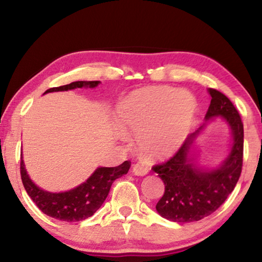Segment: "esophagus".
<instances>
[{
	"mask_svg": "<svg viewBox=\"0 0 262 262\" xmlns=\"http://www.w3.org/2000/svg\"><path fill=\"white\" fill-rule=\"evenodd\" d=\"M132 171H134L135 175H138V177H143V175H146L149 171V168L144 166L143 163H136L134 168H132Z\"/></svg>",
	"mask_w": 262,
	"mask_h": 262,
	"instance_id": "obj_1",
	"label": "esophagus"
}]
</instances>
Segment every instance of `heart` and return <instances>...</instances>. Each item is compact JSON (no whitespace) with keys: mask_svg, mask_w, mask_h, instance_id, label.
<instances>
[{"mask_svg":"<svg viewBox=\"0 0 262 262\" xmlns=\"http://www.w3.org/2000/svg\"><path fill=\"white\" fill-rule=\"evenodd\" d=\"M196 102L188 92L154 87L135 92L118 107L121 125L138 136L145 156L157 159L175 151L191 130ZM121 138H126L123 131Z\"/></svg>","mask_w":262,"mask_h":262,"instance_id":"obj_1","label":"heart"}]
</instances>
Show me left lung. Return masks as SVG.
Masks as SVG:
<instances>
[{"label":"left lung","mask_w":262,"mask_h":262,"mask_svg":"<svg viewBox=\"0 0 262 262\" xmlns=\"http://www.w3.org/2000/svg\"><path fill=\"white\" fill-rule=\"evenodd\" d=\"M211 103L205 119L220 116L230 125L231 151L220 168L202 170L189 159L194 138L204 128L200 126L186 138L177 152L166 162L155 164L151 169L164 182V194L156 204L161 216L171 222L189 223L213 213L234 191L242 171L243 123L238 111L223 93L209 88Z\"/></svg>","instance_id":"1"}]
</instances>
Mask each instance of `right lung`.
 <instances>
[{
    "mask_svg": "<svg viewBox=\"0 0 262 262\" xmlns=\"http://www.w3.org/2000/svg\"><path fill=\"white\" fill-rule=\"evenodd\" d=\"M99 83V81H76L71 82L70 84L50 88L45 93L69 91L82 87L94 88ZM130 167V161H125L118 167H100L83 184L63 193H50L37 187L28 178L23 157L20 161V174L27 194L31 196L39 210L56 220L78 222L93 216L99 210L108 195L114 180L127 174Z\"/></svg>",
    "mask_w": 262,
    "mask_h": 262,
    "instance_id": "right-lung-1",
    "label": "right lung"
}]
</instances>
